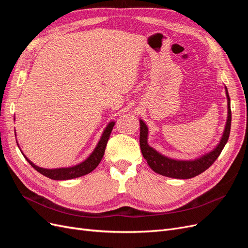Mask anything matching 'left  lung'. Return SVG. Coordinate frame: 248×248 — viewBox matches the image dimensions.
<instances>
[{
	"label": "left lung",
	"instance_id": "left-lung-1",
	"mask_svg": "<svg viewBox=\"0 0 248 248\" xmlns=\"http://www.w3.org/2000/svg\"><path fill=\"white\" fill-rule=\"evenodd\" d=\"M226 90L227 100H228V117L226 126L220 140L217 146L212 149L208 153L202 154L194 159H175L170 158L166 155H163L157 151L156 149L148 144V134L149 129L146 123L140 119V151L144 158L147 160L149 167L151 168L155 172L162 176L175 178V179H190L196 177L202 171L212 166V163L218 158L222 149L226 146L229 140L230 131H231V122H232V112H231V100L227 87L224 86Z\"/></svg>",
	"mask_w": 248,
	"mask_h": 248
}]
</instances>
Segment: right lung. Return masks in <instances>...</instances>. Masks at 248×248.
Returning a JSON list of instances; mask_svg holds the SVG:
<instances>
[{"label": "right lung", "mask_w": 248, "mask_h": 248, "mask_svg": "<svg viewBox=\"0 0 248 248\" xmlns=\"http://www.w3.org/2000/svg\"><path fill=\"white\" fill-rule=\"evenodd\" d=\"M14 120H16V118H14ZM114 125H115L114 121H110L107 125V127L104 128V130L101 134L99 141L97 142L95 149L93 150V152L90 154L84 161H81L80 163L77 164V166L68 167V168H59V169H44V168H40L38 166H36V164L30 160L24 153H22V152L21 153H22V155L25 156V158L27 159V161L30 164H31V166L37 171H39L40 174H42L43 176H46L49 179H52V180H70V179H74V178H78V177H81V176H85V175L89 174V172H91L100 163L102 157L104 155V151H106L107 144H108V140L109 139L110 132H111L112 128H114ZM16 142H17V140H16ZM17 145H18V142H17ZM20 151H21V150H20Z\"/></svg>", "instance_id": "1"}]
</instances>
